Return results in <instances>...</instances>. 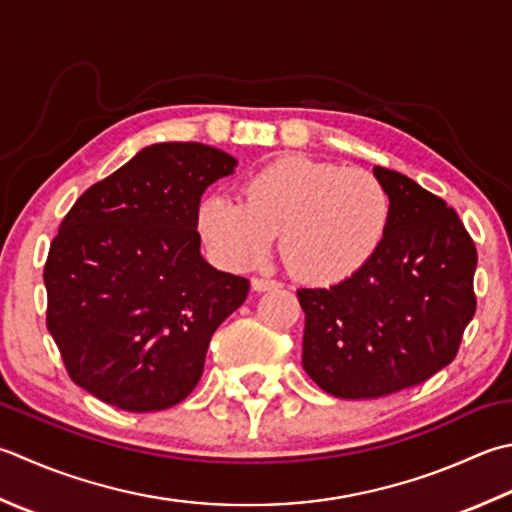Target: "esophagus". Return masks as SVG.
<instances>
[{"mask_svg": "<svg viewBox=\"0 0 512 512\" xmlns=\"http://www.w3.org/2000/svg\"><path fill=\"white\" fill-rule=\"evenodd\" d=\"M253 288L257 290V293H264V290L279 288V282H275V279H268V277H255L253 279Z\"/></svg>", "mask_w": 512, "mask_h": 512, "instance_id": "1", "label": "esophagus"}]
</instances>
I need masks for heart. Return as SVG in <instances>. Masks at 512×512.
I'll return each mask as SVG.
<instances>
[{"label": "heart", "mask_w": 512, "mask_h": 512, "mask_svg": "<svg viewBox=\"0 0 512 512\" xmlns=\"http://www.w3.org/2000/svg\"><path fill=\"white\" fill-rule=\"evenodd\" d=\"M390 222L393 199L379 177L302 155L255 170L244 199L217 190L197 208L199 235L222 266H255L282 230L297 275L319 286L342 284L368 268Z\"/></svg>", "instance_id": "heart-1"}]
</instances>
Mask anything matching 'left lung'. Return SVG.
<instances>
[{"label": "left lung", "instance_id": "1", "mask_svg": "<svg viewBox=\"0 0 512 512\" xmlns=\"http://www.w3.org/2000/svg\"><path fill=\"white\" fill-rule=\"evenodd\" d=\"M373 173L393 199L382 250L342 284L297 290L304 370L342 399L426 382L453 362L477 306V250L455 210L397 170Z\"/></svg>", "mask_w": 512, "mask_h": 512}]
</instances>
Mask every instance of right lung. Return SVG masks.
<instances>
[{
    "label": "right lung",
    "mask_w": 512,
    "mask_h": 512,
    "mask_svg": "<svg viewBox=\"0 0 512 512\" xmlns=\"http://www.w3.org/2000/svg\"><path fill=\"white\" fill-rule=\"evenodd\" d=\"M235 166L206 144L146 146L62 219L44 266L46 326L90 395L153 413L193 393L210 337L250 288L199 253V202Z\"/></svg>",
    "instance_id": "right-lung-1"
}]
</instances>
